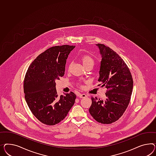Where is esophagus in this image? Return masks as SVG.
Returning <instances> with one entry per match:
<instances>
[{"label":"esophagus","instance_id":"34e87169","mask_svg":"<svg viewBox=\"0 0 156 156\" xmlns=\"http://www.w3.org/2000/svg\"><path fill=\"white\" fill-rule=\"evenodd\" d=\"M77 96L79 97V98H84L87 97L86 95L84 94H78L77 95Z\"/></svg>","mask_w":156,"mask_h":156}]
</instances>
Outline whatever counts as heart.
I'll return each mask as SVG.
<instances>
[{"label": "heart", "instance_id": "1", "mask_svg": "<svg viewBox=\"0 0 156 156\" xmlns=\"http://www.w3.org/2000/svg\"><path fill=\"white\" fill-rule=\"evenodd\" d=\"M80 60L85 68L89 67V66H93L94 65V59L91 58V57H90L89 55H83L80 57ZM70 67H71V63H69L68 65V68L70 69Z\"/></svg>", "mask_w": 156, "mask_h": 156}]
</instances>
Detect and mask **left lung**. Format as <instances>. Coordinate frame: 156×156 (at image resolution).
<instances>
[{
  "instance_id": "1",
  "label": "left lung",
  "mask_w": 156,
  "mask_h": 156,
  "mask_svg": "<svg viewBox=\"0 0 156 156\" xmlns=\"http://www.w3.org/2000/svg\"><path fill=\"white\" fill-rule=\"evenodd\" d=\"M101 55L99 86L107 88L105 100L91 98L90 115L98 122L111 124L121 118L131 100L133 81L124 60L109 47L97 44Z\"/></svg>"
}]
</instances>
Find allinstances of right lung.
Masks as SVG:
<instances>
[{"label": "right lung", "instance_id": "right-lung-1", "mask_svg": "<svg viewBox=\"0 0 156 156\" xmlns=\"http://www.w3.org/2000/svg\"><path fill=\"white\" fill-rule=\"evenodd\" d=\"M75 47H51L34 60L25 74V101L34 116L47 126L63 120L75 103L76 95L73 92L58 95L55 82L64 75L68 55Z\"/></svg>", "mask_w": 156, "mask_h": 156}]
</instances>
